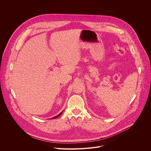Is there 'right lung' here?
Wrapping results in <instances>:
<instances>
[{
  "mask_svg": "<svg viewBox=\"0 0 151 151\" xmlns=\"http://www.w3.org/2000/svg\"><path fill=\"white\" fill-rule=\"evenodd\" d=\"M62 113H63V111H62V112H61L60 114H58V115H57L56 116L52 117V119H56V118H58V117H59V116H60V115L62 114Z\"/></svg>",
  "mask_w": 151,
  "mask_h": 151,
  "instance_id": "right-lung-1",
  "label": "right lung"
}]
</instances>
